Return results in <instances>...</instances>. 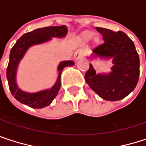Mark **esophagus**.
I'll list each match as a JSON object with an SVG mask.
<instances>
[{
	"label": "esophagus",
	"mask_w": 146,
	"mask_h": 146,
	"mask_svg": "<svg viewBox=\"0 0 146 146\" xmlns=\"http://www.w3.org/2000/svg\"><path fill=\"white\" fill-rule=\"evenodd\" d=\"M83 54H84V51L82 50H78L76 53H75V59L76 60H78L80 57H82V56H83Z\"/></svg>",
	"instance_id": "obj_1"
}]
</instances>
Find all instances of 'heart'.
I'll use <instances>...</instances> for the list:
<instances>
[{"instance_id": "obj_1", "label": "heart", "mask_w": 146, "mask_h": 146, "mask_svg": "<svg viewBox=\"0 0 146 146\" xmlns=\"http://www.w3.org/2000/svg\"><path fill=\"white\" fill-rule=\"evenodd\" d=\"M93 36H94V33H93V32H87V33H85V34L84 35V38L85 40H87L92 39Z\"/></svg>"}]
</instances>
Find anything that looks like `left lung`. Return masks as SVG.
<instances>
[{
  "label": "left lung",
  "mask_w": 146,
  "mask_h": 146,
  "mask_svg": "<svg viewBox=\"0 0 146 146\" xmlns=\"http://www.w3.org/2000/svg\"><path fill=\"white\" fill-rule=\"evenodd\" d=\"M104 43L93 49L95 56L112 58L111 73L96 74L93 66L84 75L90 87L106 101H119L129 95L139 76V57L131 39L123 31L96 27Z\"/></svg>",
  "instance_id": "8db88e82"
}]
</instances>
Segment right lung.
<instances>
[{
	"mask_svg": "<svg viewBox=\"0 0 146 146\" xmlns=\"http://www.w3.org/2000/svg\"><path fill=\"white\" fill-rule=\"evenodd\" d=\"M67 33L68 29L65 25L45 27L26 33L17 40L16 44L11 50L9 62L7 68V78L8 80L9 89L16 100L33 108H43L44 106H49L52 102L61 88V73L65 67L73 66L74 64L73 61L62 62L59 64V73L57 76L56 83L53 85L52 88L34 94L25 93L17 88L16 84L17 67L29 47L50 40L51 37H64Z\"/></svg>",
	"mask_w": 146,
	"mask_h": 146,
	"instance_id": "right-lung-1",
	"label": "right lung"
}]
</instances>
